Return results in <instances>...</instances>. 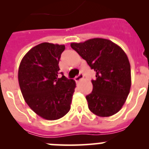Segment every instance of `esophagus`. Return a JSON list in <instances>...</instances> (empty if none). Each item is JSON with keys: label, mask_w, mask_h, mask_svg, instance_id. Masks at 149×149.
I'll return each instance as SVG.
<instances>
[{"label": "esophagus", "mask_w": 149, "mask_h": 149, "mask_svg": "<svg viewBox=\"0 0 149 149\" xmlns=\"http://www.w3.org/2000/svg\"><path fill=\"white\" fill-rule=\"evenodd\" d=\"M83 78H84V75L82 74V73H80V74L79 75V76H76V77H75V81H80L81 80H82V79H83Z\"/></svg>", "instance_id": "esophagus-1"}]
</instances>
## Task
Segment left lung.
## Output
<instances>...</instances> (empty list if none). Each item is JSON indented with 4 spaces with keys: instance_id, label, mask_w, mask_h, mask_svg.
<instances>
[{
    "instance_id": "obj_1",
    "label": "left lung",
    "mask_w": 149,
    "mask_h": 149,
    "mask_svg": "<svg viewBox=\"0 0 149 149\" xmlns=\"http://www.w3.org/2000/svg\"><path fill=\"white\" fill-rule=\"evenodd\" d=\"M70 47L96 71L91 81L93 91L86 97L88 109L100 117H109L119 112L131 86L130 65L120 46L107 39L94 38Z\"/></svg>"
}]
</instances>
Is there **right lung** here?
Returning <instances> with one entry per match:
<instances>
[{
  "label": "right lung",
  "mask_w": 149,
  "mask_h": 149,
  "mask_svg": "<svg viewBox=\"0 0 149 149\" xmlns=\"http://www.w3.org/2000/svg\"><path fill=\"white\" fill-rule=\"evenodd\" d=\"M63 45L43 42L31 48L20 63L18 79L25 102L37 115L47 120L69 112L76 82L62 73L58 65Z\"/></svg>",
  "instance_id": "obj_1"
}]
</instances>
